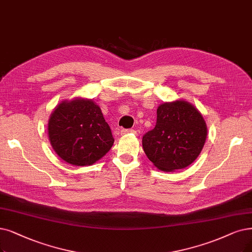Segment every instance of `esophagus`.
Returning a JSON list of instances; mask_svg holds the SVG:
<instances>
[{"mask_svg":"<svg viewBox=\"0 0 252 252\" xmlns=\"http://www.w3.org/2000/svg\"><path fill=\"white\" fill-rule=\"evenodd\" d=\"M136 131L133 129H122L121 130V134H128V133H135Z\"/></svg>","mask_w":252,"mask_h":252,"instance_id":"esophagus-1","label":"esophagus"}]
</instances>
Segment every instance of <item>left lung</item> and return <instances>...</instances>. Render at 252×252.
<instances>
[{
	"label": "left lung",
	"instance_id": "obj_1",
	"mask_svg": "<svg viewBox=\"0 0 252 252\" xmlns=\"http://www.w3.org/2000/svg\"><path fill=\"white\" fill-rule=\"evenodd\" d=\"M206 137L203 116L193 105L180 100L159 105L156 125L143 136V148L157 168L173 172L193 162Z\"/></svg>",
	"mask_w": 252,
	"mask_h": 252
}]
</instances>
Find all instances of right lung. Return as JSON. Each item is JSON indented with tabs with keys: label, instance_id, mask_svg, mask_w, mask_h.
Returning a JSON list of instances; mask_svg holds the SVG:
<instances>
[{
	"label": "right lung",
	"instance_id": "1",
	"mask_svg": "<svg viewBox=\"0 0 252 252\" xmlns=\"http://www.w3.org/2000/svg\"><path fill=\"white\" fill-rule=\"evenodd\" d=\"M48 136L55 152L66 162L91 165L114 144L101 109L91 100L63 101L50 116Z\"/></svg>",
	"mask_w": 252,
	"mask_h": 252
}]
</instances>
